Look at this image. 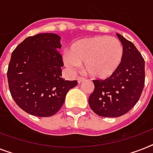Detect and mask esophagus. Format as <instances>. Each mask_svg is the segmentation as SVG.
<instances>
[{"label":"esophagus","mask_w":153,"mask_h":153,"mask_svg":"<svg viewBox=\"0 0 153 153\" xmlns=\"http://www.w3.org/2000/svg\"><path fill=\"white\" fill-rule=\"evenodd\" d=\"M77 80H78V82H79V83H81L82 82L85 81V79H84V78H82V77H80V76H79L78 78H77Z\"/></svg>","instance_id":"1"}]
</instances>
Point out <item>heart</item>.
<instances>
[{
    "instance_id": "1",
    "label": "heart",
    "mask_w": 153,
    "mask_h": 153,
    "mask_svg": "<svg viewBox=\"0 0 153 153\" xmlns=\"http://www.w3.org/2000/svg\"><path fill=\"white\" fill-rule=\"evenodd\" d=\"M124 55L121 42L115 37L95 36L79 39L63 53L64 64L76 70L83 62L84 71L90 76L103 79L114 74L120 67Z\"/></svg>"
}]
</instances>
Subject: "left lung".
I'll use <instances>...</instances> for the list:
<instances>
[{"label":"left lung","instance_id":"1","mask_svg":"<svg viewBox=\"0 0 153 153\" xmlns=\"http://www.w3.org/2000/svg\"><path fill=\"white\" fill-rule=\"evenodd\" d=\"M124 55L116 72L105 80H94L89 98L91 109L98 116L118 117L128 113L140 98L145 86V60L135 45L117 33Z\"/></svg>","mask_w":153,"mask_h":153}]
</instances>
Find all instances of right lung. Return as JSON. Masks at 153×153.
<instances>
[{"label":"right lung","instance_id":"obj_1","mask_svg":"<svg viewBox=\"0 0 153 153\" xmlns=\"http://www.w3.org/2000/svg\"><path fill=\"white\" fill-rule=\"evenodd\" d=\"M60 39L54 33L29 36L11 55L7 72L11 95L20 109L33 116L56 114L67 92L78 84L62 78Z\"/></svg>","mask_w":153,"mask_h":153}]
</instances>
